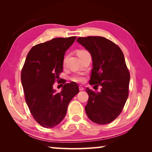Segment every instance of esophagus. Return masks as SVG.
<instances>
[{
  "label": "esophagus",
  "mask_w": 152,
  "mask_h": 152,
  "mask_svg": "<svg viewBox=\"0 0 152 152\" xmlns=\"http://www.w3.org/2000/svg\"><path fill=\"white\" fill-rule=\"evenodd\" d=\"M84 89V88L82 85H80L79 86V90H80V91H83Z\"/></svg>",
  "instance_id": "1"
}]
</instances>
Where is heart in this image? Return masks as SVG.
<instances>
[{
  "instance_id": "obj_1",
  "label": "heart",
  "mask_w": 152,
  "mask_h": 152,
  "mask_svg": "<svg viewBox=\"0 0 152 152\" xmlns=\"http://www.w3.org/2000/svg\"><path fill=\"white\" fill-rule=\"evenodd\" d=\"M88 53V52L86 50H78V52H77L78 56H80L82 55L85 54V53ZM71 79H72V80L76 82H82L84 81V76L82 75V74H76V75H74L72 77Z\"/></svg>"
}]
</instances>
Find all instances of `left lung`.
<instances>
[{"label":"left lung","instance_id":"obj_1","mask_svg":"<svg viewBox=\"0 0 152 152\" xmlns=\"http://www.w3.org/2000/svg\"><path fill=\"white\" fill-rule=\"evenodd\" d=\"M77 42L92 56L90 84L102 87L100 92L86 88V115L94 123L107 124L120 115L128 98L130 74L124 55L119 46L103 37H78Z\"/></svg>","mask_w":152,"mask_h":152}]
</instances>
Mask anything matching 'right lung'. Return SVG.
Returning a JSON list of instances; mask_svg holds the SVG:
<instances>
[{
    "label": "right lung",
    "instance_id": "obj_1",
    "mask_svg": "<svg viewBox=\"0 0 152 152\" xmlns=\"http://www.w3.org/2000/svg\"><path fill=\"white\" fill-rule=\"evenodd\" d=\"M76 37L54 38L31 49L21 70L25 99L33 117L40 125L51 128L64 119L68 106L79 92L75 82L65 84L62 91L53 88L63 71L66 51Z\"/></svg>",
    "mask_w": 152,
    "mask_h": 152
}]
</instances>
